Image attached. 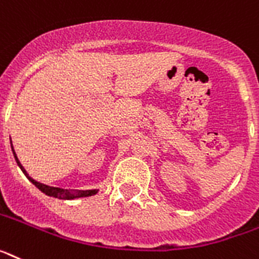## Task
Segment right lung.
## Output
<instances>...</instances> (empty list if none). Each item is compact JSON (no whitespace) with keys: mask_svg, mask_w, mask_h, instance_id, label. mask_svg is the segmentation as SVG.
<instances>
[{"mask_svg":"<svg viewBox=\"0 0 259 259\" xmlns=\"http://www.w3.org/2000/svg\"><path fill=\"white\" fill-rule=\"evenodd\" d=\"M10 143H12V140H10ZM12 151H13V154H14L15 161H17V163H18V166L21 167V170H22V171H23L24 176L27 177L28 181H30L31 183H34L35 186H36L37 189L40 190L41 193L46 194V195L52 196V198L61 199V200H72V199H78V198H86V196H93V195H96V194L98 193V190H97V189H94V190H85V191H81V190H65V189H60V187L48 186V185H44V183L37 182V181H35L34 178H31V177L28 176L27 171H26V169H24V167L22 166L21 161L18 160V157H17V153H15V151H14V148H13V144H12Z\"/></svg>","mask_w":259,"mask_h":259,"instance_id":"obj_1","label":"right lung"}]
</instances>
